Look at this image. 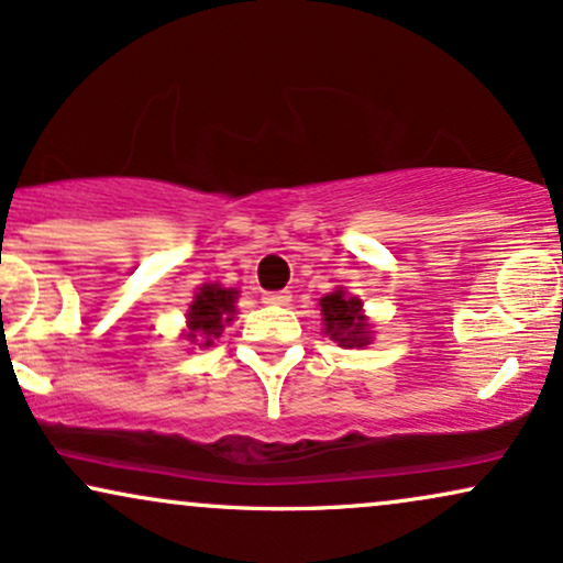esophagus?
<instances>
[{
	"instance_id": "obj_1",
	"label": "esophagus",
	"mask_w": 563,
	"mask_h": 563,
	"mask_svg": "<svg viewBox=\"0 0 563 563\" xmlns=\"http://www.w3.org/2000/svg\"><path fill=\"white\" fill-rule=\"evenodd\" d=\"M289 300H292V295L287 289H282V292H263V302L266 305H289Z\"/></svg>"
}]
</instances>
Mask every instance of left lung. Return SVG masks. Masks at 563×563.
Segmentation results:
<instances>
[{
    "label": "left lung",
    "mask_w": 563,
    "mask_h": 563,
    "mask_svg": "<svg viewBox=\"0 0 563 563\" xmlns=\"http://www.w3.org/2000/svg\"><path fill=\"white\" fill-rule=\"evenodd\" d=\"M360 308H363V302L355 300V297H346L342 289L325 295L321 300L325 334L336 339L342 346H365L371 342V331H367Z\"/></svg>",
    "instance_id": "obj_1"
}]
</instances>
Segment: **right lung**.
<instances>
[{
    "instance_id": "add662e5",
    "label": "right lung",
    "mask_w": 563,
    "mask_h": 563,
    "mask_svg": "<svg viewBox=\"0 0 563 563\" xmlns=\"http://www.w3.org/2000/svg\"><path fill=\"white\" fill-rule=\"evenodd\" d=\"M234 300H238L234 289H224L219 284H203L190 310H187V323H190L187 339L196 342V336H200L206 339V346L213 344V336H219L224 331V323L232 321Z\"/></svg>"
}]
</instances>
